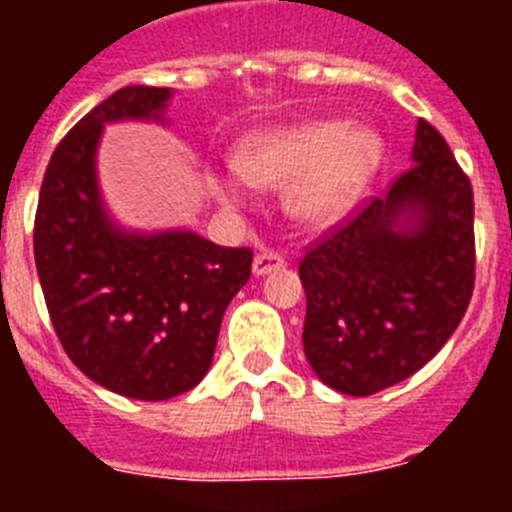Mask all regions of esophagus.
I'll return each mask as SVG.
<instances>
[{
    "mask_svg": "<svg viewBox=\"0 0 512 512\" xmlns=\"http://www.w3.org/2000/svg\"><path fill=\"white\" fill-rule=\"evenodd\" d=\"M279 269H284V259L279 256V253L264 251L253 259V277H266V274Z\"/></svg>",
    "mask_w": 512,
    "mask_h": 512,
    "instance_id": "obj_1",
    "label": "esophagus"
}]
</instances>
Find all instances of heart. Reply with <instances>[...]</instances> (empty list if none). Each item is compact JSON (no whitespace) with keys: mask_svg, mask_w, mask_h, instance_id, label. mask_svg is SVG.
Returning <instances> with one entry per match:
<instances>
[{"mask_svg":"<svg viewBox=\"0 0 512 512\" xmlns=\"http://www.w3.org/2000/svg\"><path fill=\"white\" fill-rule=\"evenodd\" d=\"M382 156V135L369 125L302 120L246 133L230 164L248 187L284 189V210L295 223L328 228L354 210ZM207 184L225 205L243 200L235 179L210 176Z\"/></svg>","mask_w":512,"mask_h":512,"instance_id":"heart-1","label":"heart"}]
</instances>
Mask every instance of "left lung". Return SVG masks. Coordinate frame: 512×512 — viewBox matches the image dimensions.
<instances>
[{
  "label": "left lung",
  "mask_w": 512,
  "mask_h": 512,
  "mask_svg": "<svg viewBox=\"0 0 512 512\" xmlns=\"http://www.w3.org/2000/svg\"><path fill=\"white\" fill-rule=\"evenodd\" d=\"M410 161L390 192L300 261L305 356L320 382L343 395H374L413 377L472 300V184L425 120Z\"/></svg>",
  "instance_id": "1"
}]
</instances>
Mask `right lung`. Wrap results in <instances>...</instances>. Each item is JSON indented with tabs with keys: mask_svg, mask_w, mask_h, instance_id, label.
Wrapping results in <instances>:
<instances>
[{
	"mask_svg": "<svg viewBox=\"0 0 512 512\" xmlns=\"http://www.w3.org/2000/svg\"><path fill=\"white\" fill-rule=\"evenodd\" d=\"M166 87H122L76 122L45 169L35 266L63 351L104 390L169 400L200 384L225 307L251 277L253 253L194 230H133L107 210L97 174L104 125H169Z\"/></svg>",
	"mask_w": 512,
	"mask_h": 512,
	"instance_id": "right-lung-1",
	"label": "right lung"
}]
</instances>
